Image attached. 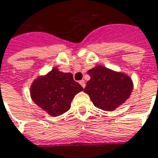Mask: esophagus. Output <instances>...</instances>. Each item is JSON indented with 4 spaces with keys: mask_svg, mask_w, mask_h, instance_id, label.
I'll list each match as a JSON object with an SVG mask.
<instances>
[{
    "mask_svg": "<svg viewBox=\"0 0 158 158\" xmlns=\"http://www.w3.org/2000/svg\"><path fill=\"white\" fill-rule=\"evenodd\" d=\"M79 84H80V85L82 86V88H83V89H84V88L86 87V82H85V80H83V79L79 81Z\"/></svg>",
    "mask_w": 158,
    "mask_h": 158,
    "instance_id": "34e87169",
    "label": "esophagus"
}]
</instances>
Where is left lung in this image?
<instances>
[{"label":"left lung","mask_w":158,"mask_h":158,"mask_svg":"<svg viewBox=\"0 0 158 158\" xmlns=\"http://www.w3.org/2000/svg\"><path fill=\"white\" fill-rule=\"evenodd\" d=\"M88 74L90 79L87 82L84 92L88 94L95 107L112 111L124 103L133 89L131 79L120 72H116L103 66H96Z\"/></svg>","instance_id":"obj_1"}]
</instances>
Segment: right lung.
I'll list each match as a JSON object with an SVG mask.
<instances>
[{
	"instance_id": "obj_1",
	"label": "right lung",
	"mask_w": 158,
	"mask_h": 158,
	"mask_svg": "<svg viewBox=\"0 0 158 158\" xmlns=\"http://www.w3.org/2000/svg\"><path fill=\"white\" fill-rule=\"evenodd\" d=\"M83 88L73 79L71 73H64L57 68L46 76L34 80L31 87L32 100L52 117L62 115L70 108L76 94Z\"/></svg>"
}]
</instances>
